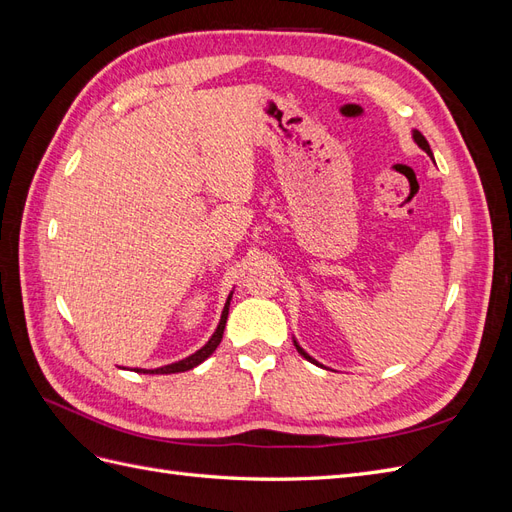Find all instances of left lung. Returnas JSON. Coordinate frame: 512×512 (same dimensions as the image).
I'll list each match as a JSON object with an SVG mask.
<instances>
[{
    "mask_svg": "<svg viewBox=\"0 0 512 512\" xmlns=\"http://www.w3.org/2000/svg\"><path fill=\"white\" fill-rule=\"evenodd\" d=\"M412 138H414V143H416L418 147H421V149H423V151L427 153V156H429V158H433V153H431V147H429V143H427V138H425V136H423L421 132H418V130H412ZM292 342H294V348H297V350H299V354L303 356V359H305V361H309V363H314V365H318V367H324V365H322L320 361H316V359H314V356H309V354H307V352H305V350H303V348L299 346V342H297V339H294V337H292Z\"/></svg>",
    "mask_w": 512,
    "mask_h": 512,
    "instance_id": "8db88e82",
    "label": "left lung"
}]
</instances>
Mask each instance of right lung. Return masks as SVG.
<instances>
[{"instance_id": "right-lung-1", "label": "right lung", "mask_w": 512, "mask_h": 512, "mask_svg": "<svg viewBox=\"0 0 512 512\" xmlns=\"http://www.w3.org/2000/svg\"><path fill=\"white\" fill-rule=\"evenodd\" d=\"M232 292H235V288L230 290L228 299H226V303H224V309H222V316H220L218 327H215L213 335L209 337V342H207L203 348H198L194 354L185 356V359H181V361L168 363V365H164V367H156V369H138V367H136V369H134L136 374H181V371L194 369V367H198L203 361H207L209 356L215 352V348H218L220 342H222V335H224V329H226V320H228V309H230V301H232ZM123 369H126V367H123Z\"/></svg>"}]
</instances>
